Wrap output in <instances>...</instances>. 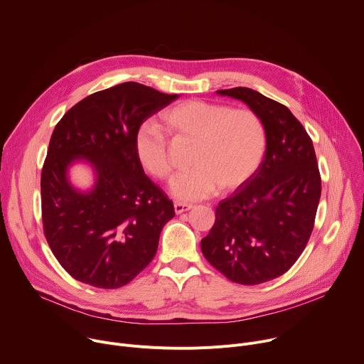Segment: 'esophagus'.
<instances>
[{"mask_svg":"<svg viewBox=\"0 0 364 364\" xmlns=\"http://www.w3.org/2000/svg\"><path fill=\"white\" fill-rule=\"evenodd\" d=\"M193 205H190V204H184V203H174V210H176V213L177 215H181V213H184V212H188L190 209H191Z\"/></svg>","mask_w":364,"mask_h":364,"instance_id":"obj_1","label":"esophagus"}]
</instances>
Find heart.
I'll use <instances>...</instances> for the list:
<instances>
[{
    "label": "heart",
    "mask_w": 364,
    "mask_h": 364,
    "mask_svg": "<svg viewBox=\"0 0 364 364\" xmlns=\"http://www.w3.org/2000/svg\"><path fill=\"white\" fill-rule=\"evenodd\" d=\"M161 119L171 135L196 142L190 159L193 168L171 183V193L181 201L207 198L219 188L235 190L262 163L267 131L252 109L188 99L164 111ZM135 151L154 178L171 177L168 139L161 129L149 124L139 127Z\"/></svg>",
    "instance_id": "1"
}]
</instances>
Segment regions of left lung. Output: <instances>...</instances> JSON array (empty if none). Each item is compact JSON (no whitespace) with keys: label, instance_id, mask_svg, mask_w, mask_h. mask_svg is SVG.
I'll return each instance as SVG.
<instances>
[{"label":"left lung","instance_id":"left-lung-1","mask_svg":"<svg viewBox=\"0 0 364 364\" xmlns=\"http://www.w3.org/2000/svg\"><path fill=\"white\" fill-rule=\"evenodd\" d=\"M218 93L240 99L262 119L267 152L253 176L216 207L201 252L232 282L257 285L284 275L304 252L321 176L313 141L285 105L249 87Z\"/></svg>","mask_w":364,"mask_h":364}]
</instances>
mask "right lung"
<instances>
[{
  "label": "right lung",
  "instance_id": "obj_1",
  "mask_svg": "<svg viewBox=\"0 0 364 364\" xmlns=\"http://www.w3.org/2000/svg\"><path fill=\"white\" fill-rule=\"evenodd\" d=\"M177 97L136 82L121 83L77 102L51 134L40 181L43 232L76 281L121 288L157 253L174 205L145 176L135 134ZM79 156L98 174L89 193L76 192L65 178L67 166Z\"/></svg>",
  "mask_w": 364,
  "mask_h": 364
}]
</instances>
